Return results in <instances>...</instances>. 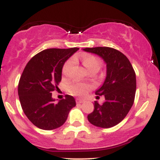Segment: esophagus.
<instances>
[{
  "instance_id": "1",
  "label": "esophagus",
  "mask_w": 160,
  "mask_h": 160,
  "mask_svg": "<svg viewBox=\"0 0 160 160\" xmlns=\"http://www.w3.org/2000/svg\"><path fill=\"white\" fill-rule=\"evenodd\" d=\"M83 102H84V100H82V99H81V98H77L76 99V102H77V103H78V104L82 103Z\"/></svg>"
}]
</instances>
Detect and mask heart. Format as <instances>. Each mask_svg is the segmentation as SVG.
Wrapping results in <instances>:
<instances>
[{
	"label": "heart",
	"mask_w": 160,
	"mask_h": 160,
	"mask_svg": "<svg viewBox=\"0 0 160 160\" xmlns=\"http://www.w3.org/2000/svg\"><path fill=\"white\" fill-rule=\"evenodd\" d=\"M82 64L86 68L88 72H98L102 67V62L98 57L92 55H86L82 58ZM76 64L74 58H70L64 64L62 67V74L65 78H68L71 75L73 69ZM91 86L83 82H73L68 86V91L71 95L77 96H83L90 90Z\"/></svg>",
	"instance_id": "1"
}]
</instances>
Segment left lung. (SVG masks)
Masks as SVG:
<instances>
[{"instance_id": "8db88e82", "label": "left lung", "mask_w": 160, "mask_h": 160, "mask_svg": "<svg viewBox=\"0 0 160 160\" xmlns=\"http://www.w3.org/2000/svg\"><path fill=\"white\" fill-rule=\"evenodd\" d=\"M83 50L98 55L107 64L105 80L95 92L96 95H104L105 101L102 104L94 102V111L88 115V120L98 127H113L126 117L134 103L135 72L127 57L117 49L98 47Z\"/></svg>"}]
</instances>
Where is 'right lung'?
I'll list each match as a JSON object with an SVG mask.
<instances>
[{"label":"right lung","mask_w":160,"mask_h":160,"mask_svg":"<svg viewBox=\"0 0 160 160\" xmlns=\"http://www.w3.org/2000/svg\"><path fill=\"white\" fill-rule=\"evenodd\" d=\"M78 49H44L33 56L25 66L19 82L18 94L24 113L37 127L43 130L60 127L76 105L74 98L69 95L56 103L52 92L58 89L65 62Z\"/></svg>","instance_id":"add662e5"}]
</instances>
